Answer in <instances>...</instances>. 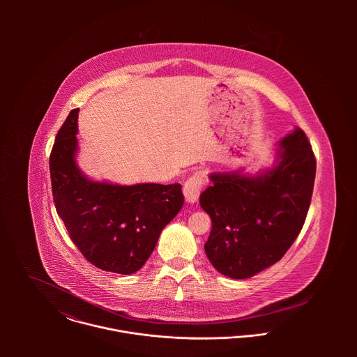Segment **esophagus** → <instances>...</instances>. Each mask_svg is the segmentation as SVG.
I'll return each instance as SVG.
<instances>
[{
	"label": "esophagus",
	"instance_id": "obj_1",
	"mask_svg": "<svg viewBox=\"0 0 357 357\" xmlns=\"http://www.w3.org/2000/svg\"><path fill=\"white\" fill-rule=\"evenodd\" d=\"M204 176L202 173H198V174H194L192 177H190L185 183H184V187H183V192H184V197H185V201L188 204H195L199 198V194L202 191V187H204Z\"/></svg>",
	"mask_w": 357,
	"mask_h": 357
}]
</instances>
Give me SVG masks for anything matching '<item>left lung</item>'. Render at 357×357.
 Wrapping results in <instances>:
<instances>
[{
	"label": "left lung",
	"mask_w": 357,
	"mask_h": 357,
	"mask_svg": "<svg viewBox=\"0 0 357 357\" xmlns=\"http://www.w3.org/2000/svg\"><path fill=\"white\" fill-rule=\"evenodd\" d=\"M316 160L305 133L296 128L275 151L271 167L213 172L199 204L211 218L204 252L232 279H248L278 262L297 239L309 210Z\"/></svg>",
	"instance_id": "1"
}]
</instances>
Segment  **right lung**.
<instances>
[{
	"label": "right lung",
	"mask_w": 357,
	"mask_h": 357,
	"mask_svg": "<svg viewBox=\"0 0 357 357\" xmlns=\"http://www.w3.org/2000/svg\"><path fill=\"white\" fill-rule=\"evenodd\" d=\"M78 111L57 132L51 158L52 194L59 217L84 257L107 272H137L162 229L184 204L180 184L119 185L95 181L77 163Z\"/></svg>",
	"instance_id": "1"
}]
</instances>
